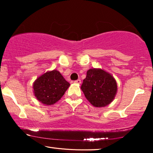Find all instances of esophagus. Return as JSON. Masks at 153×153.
<instances>
[{
  "mask_svg": "<svg viewBox=\"0 0 153 153\" xmlns=\"http://www.w3.org/2000/svg\"><path fill=\"white\" fill-rule=\"evenodd\" d=\"M81 82V79H77V80L74 81V83H77V84H80Z\"/></svg>",
  "mask_w": 153,
  "mask_h": 153,
  "instance_id": "obj_1",
  "label": "esophagus"
}]
</instances>
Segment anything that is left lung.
Returning a JSON list of instances; mask_svg holds the SVG:
<instances>
[{"label": "left lung", "instance_id": "8db88e82", "mask_svg": "<svg viewBox=\"0 0 153 153\" xmlns=\"http://www.w3.org/2000/svg\"><path fill=\"white\" fill-rule=\"evenodd\" d=\"M86 99L95 107H104L114 100L117 90L116 79L102 69H90L81 87Z\"/></svg>", "mask_w": 153, "mask_h": 153}]
</instances>
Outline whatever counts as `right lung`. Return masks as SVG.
Here are the masks:
<instances>
[{
	"mask_svg": "<svg viewBox=\"0 0 153 153\" xmlns=\"http://www.w3.org/2000/svg\"><path fill=\"white\" fill-rule=\"evenodd\" d=\"M70 84L58 70L47 72L33 83V93L39 102L45 105L57 102L65 93Z\"/></svg>",
	"mask_w": 153,
	"mask_h": 153,
	"instance_id": "right-lung-1",
	"label": "right lung"
}]
</instances>
